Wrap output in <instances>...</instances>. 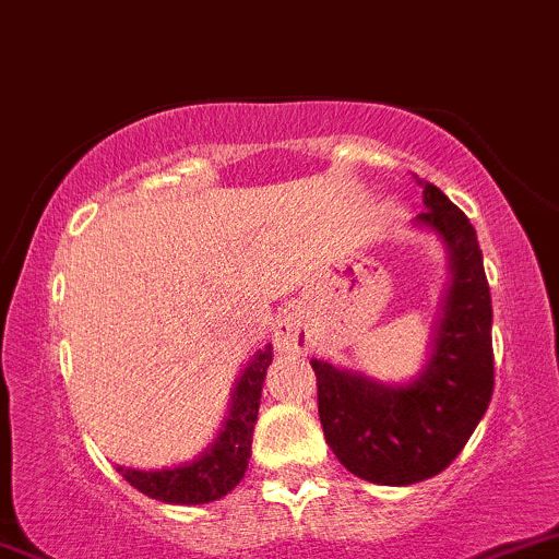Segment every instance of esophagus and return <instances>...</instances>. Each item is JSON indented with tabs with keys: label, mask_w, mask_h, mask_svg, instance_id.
<instances>
[{
	"label": "esophagus",
	"mask_w": 559,
	"mask_h": 559,
	"mask_svg": "<svg viewBox=\"0 0 559 559\" xmlns=\"http://www.w3.org/2000/svg\"><path fill=\"white\" fill-rule=\"evenodd\" d=\"M310 320L305 318V312L294 310L281 320L278 329H275V346L281 352H292V355H301L310 346Z\"/></svg>",
	"instance_id": "esophagus-1"
}]
</instances>
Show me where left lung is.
<instances>
[{
    "label": "left lung",
    "mask_w": 559,
    "mask_h": 559,
    "mask_svg": "<svg viewBox=\"0 0 559 559\" xmlns=\"http://www.w3.org/2000/svg\"><path fill=\"white\" fill-rule=\"evenodd\" d=\"M423 210L449 247L452 286L433 355L418 381L383 386L312 360L325 441L370 484L409 486L439 476L463 452L493 394L491 294L473 223L444 191L418 178Z\"/></svg>",
    "instance_id": "8db88e82"
}]
</instances>
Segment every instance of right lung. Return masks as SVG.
<instances>
[{
    "instance_id": "add662e5",
    "label": "right lung",
    "mask_w": 559,
    "mask_h": 559,
    "mask_svg": "<svg viewBox=\"0 0 559 559\" xmlns=\"http://www.w3.org/2000/svg\"><path fill=\"white\" fill-rule=\"evenodd\" d=\"M273 362L271 346L260 352L249 368L236 383L234 404L226 426L213 447L197 457L194 463H186L168 471H131V467H118L123 478L133 489L146 497L159 499L170 504H207L215 499L226 497L230 489L239 486L247 473L249 452H252V431L258 423L262 381H265L267 365Z\"/></svg>"
}]
</instances>
